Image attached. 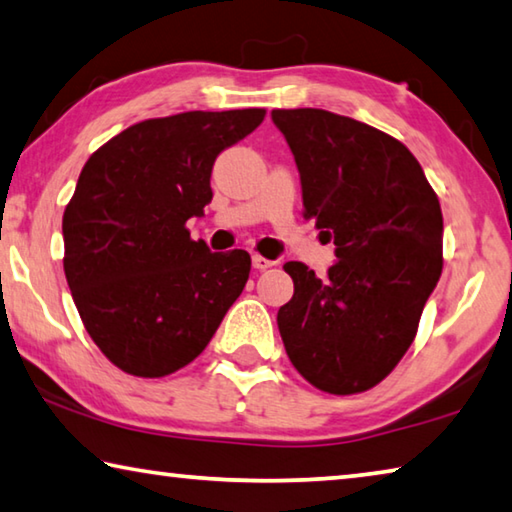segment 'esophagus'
Here are the masks:
<instances>
[{
	"label": "esophagus",
	"instance_id": "obj_1",
	"mask_svg": "<svg viewBox=\"0 0 512 512\" xmlns=\"http://www.w3.org/2000/svg\"><path fill=\"white\" fill-rule=\"evenodd\" d=\"M275 262L273 259H266L264 255H253V266L257 268V271H266V268H271Z\"/></svg>",
	"mask_w": 512,
	"mask_h": 512
}]
</instances>
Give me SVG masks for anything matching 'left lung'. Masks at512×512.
I'll return each instance as SVG.
<instances>
[{
  "mask_svg": "<svg viewBox=\"0 0 512 512\" xmlns=\"http://www.w3.org/2000/svg\"><path fill=\"white\" fill-rule=\"evenodd\" d=\"M296 158L302 216L334 239L325 277L287 262L293 298L277 311L284 350L334 395L377 386L409 350L443 273V212L406 146L318 108L273 110Z\"/></svg>",
  "mask_w": 512,
  "mask_h": 512,
  "instance_id": "left-lung-1",
  "label": "left lung"
}]
</instances>
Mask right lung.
<instances>
[{
	"label": "right lung",
	"mask_w": 512,
	"mask_h": 512,
	"mask_svg": "<svg viewBox=\"0 0 512 512\" xmlns=\"http://www.w3.org/2000/svg\"><path fill=\"white\" fill-rule=\"evenodd\" d=\"M264 115L146 119L85 162L63 214L65 277L92 341L128 375L155 379L192 363L244 291L246 250L210 253L185 223L212 201L216 155Z\"/></svg>",
	"instance_id": "add662e5"
}]
</instances>
